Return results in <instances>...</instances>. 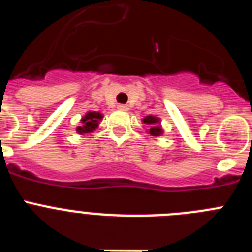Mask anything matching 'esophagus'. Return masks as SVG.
Here are the masks:
<instances>
[{
  "mask_svg": "<svg viewBox=\"0 0 252 252\" xmlns=\"http://www.w3.org/2000/svg\"><path fill=\"white\" fill-rule=\"evenodd\" d=\"M117 108H119L120 111H128V107L126 106V104H119V106H117Z\"/></svg>",
  "mask_w": 252,
  "mask_h": 252,
  "instance_id": "esophagus-1",
  "label": "esophagus"
}]
</instances>
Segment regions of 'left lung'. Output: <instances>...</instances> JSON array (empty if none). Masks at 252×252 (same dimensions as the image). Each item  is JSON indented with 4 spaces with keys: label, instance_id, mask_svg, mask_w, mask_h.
I'll return each instance as SVG.
<instances>
[{
    "label": "left lung",
    "instance_id": "left-lung-1",
    "mask_svg": "<svg viewBox=\"0 0 252 252\" xmlns=\"http://www.w3.org/2000/svg\"><path fill=\"white\" fill-rule=\"evenodd\" d=\"M142 122L150 126L149 133H150V135H153V136H160V135L162 133L161 127L159 126L160 120L158 119V117H155V116H146L145 119L142 120Z\"/></svg>",
    "mask_w": 252,
    "mask_h": 252
}]
</instances>
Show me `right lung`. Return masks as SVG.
Segmentation results:
<instances>
[{
  "instance_id": "right-lung-1",
  "label": "right lung",
  "mask_w": 252,
  "mask_h": 252,
  "mask_svg": "<svg viewBox=\"0 0 252 252\" xmlns=\"http://www.w3.org/2000/svg\"><path fill=\"white\" fill-rule=\"evenodd\" d=\"M102 117L103 116L99 112H94V111L93 112H87V115L81 120L82 126L77 127V132L81 133V135H84V133L94 131L95 128L98 127L99 120H102Z\"/></svg>"
}]
</instances>
